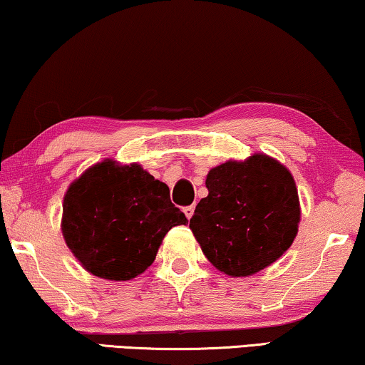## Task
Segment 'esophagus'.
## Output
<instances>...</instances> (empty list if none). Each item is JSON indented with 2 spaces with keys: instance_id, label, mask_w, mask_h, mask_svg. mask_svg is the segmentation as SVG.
Here are the masks:
<instances>
[{
  "instance_id": "1",
  "label": "esophagus",
  "mask_w": 365,
  "mask_h": 365,
  "mask_svg": "<svg viewBox=\"0 0 365 365\" xmlns=\"http://www.w3.org/2000/svg\"><path fill=\"white\" fill-rule=\"evenodd\" d=\"M182 211H184V214H186V217H187V219H191V217H192V214H194V206H187V207H184Z\"/></svg>"
}]
</instances>
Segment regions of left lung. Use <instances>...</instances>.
<instances>
[{
  "instance_id": "left-lung-1",
  "label": "left lung",
  "mask_w": 365,
  "mask_h": 365,
  "mask_svg": "<svg viewBox=\"0 0 365 365\" xmlns=\"http://www.w3.org/2000/svg\"><path fill=\"white\" fill-rule=\"evenodd\" d=\"M207 196L189 227L204 256L231 277H249L291 247L301 222L292 174L267 154L226 161L206 178Z\"/></svg>"
}]
</instances>
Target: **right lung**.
Listing matches in <instances>:
<instances>
[{
	"label": "right lung",
	"mask_w": 365,
	"mask_h": 365,
	"mask_svg": "<svg viewBox=\"0 0 365 365\" xmlns=\"http://www.w3.org/2000/svg\"><path fill=\"white\" fill-rule=\"evenodd\" d=\"M186 222L166 184L136 163L104 159L74 179L64 194V242L88 272L108 281L143 274L169 229Z\"/></svg>",
	"instance_id": "add662e5"
}]
</instances>
